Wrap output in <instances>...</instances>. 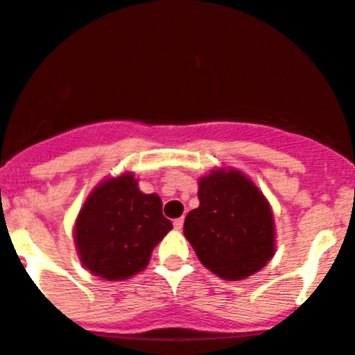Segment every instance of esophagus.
Returning a JSON list of instances; mask_svg holds the SVG:
<instances>
[{"label": "esophagus", "instance_id": "1", "mask_svg": "<svg viewBox=\"0 0 355 355\" xmlns=\"http://www.w3.org/2000/svg\"><path fill=\"white\" fill-rule=\"evenodd\" d=\"M173 226H175V230H177V231H180L182 230V227H184V218H175V220H173Z\"/></svg>", "mask_w": 355, "mask_h": 355}]
</instances>
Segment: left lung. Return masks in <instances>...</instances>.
<instances>
[{"label": "left lung", "instance_id": "8db88e82", "mask_svg": "<svg viewBox=\"0 0 355 355\" xmlns=\"http://www.w3.org/2000/svg\"><path fill=\"white\" fill-rule=\"evenodd\" d=\"M200 207L185 217L184 234L201 263L226 280H241L275 254L270 205L240 171H211L200 180Z\"/></svg>", "mask_w": 355, "mask_h": 355}]
</instances>
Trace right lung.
Masks as SVG:
<instances>
[{
  "label": "right lung",
  "mask_w": 355,
  "mask_h": 355,
  "mask_svg": "<svg viewBox=\"0 0 355 355\" xmlns=\"http://www.w3.org/2000/svg\"><path fill=\"white\" fill-rule=\"evenodd\" d=\"M171 227L157 194L140 193L132 175H122L103 182L89 196L77 218L75 240L82 264L92 275L122 280L147 266Z\"/></svg>",
  "instance_id": "right-lung-1"
}]
</instances>
